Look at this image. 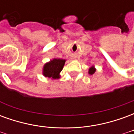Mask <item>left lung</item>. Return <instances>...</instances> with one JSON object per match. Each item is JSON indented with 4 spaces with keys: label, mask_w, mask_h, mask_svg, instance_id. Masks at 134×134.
<instances>
[{
    "label": "left lung",
    "mask_w": 134,
    "mask_h": 134,
    "mask_svg": "<svg viewBox=\"0 0 134 134\" xmlns=\"http://www.w3.org/2000/svg\"><path fill=\"white\" fill-rule=\"evenodd\" d=\"M95 72H96V69H95L93 67H90V69H89V74H90V75H93V74H94Z\"/></svg>",
    "instance_id": "left-lung-1"
}]
</instances>
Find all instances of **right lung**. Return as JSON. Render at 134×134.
<instances>
[{
    "label": "right lung",
    "instance_id": "1",
    "mask_svg": "<svg viewBox=\"0 0 134 134\" xmlns=\"http://www.w3.org/2000/svg\"><path fill=\"white\" fill-rule=\"evenodd\" d=\"M64 62V59H54L53 60L47 63L44 67V75L49 78H59V74L63 69Z\"/></svg>",
    "mask_w": 134,
    "mask_h": 134
}]
</instances>
